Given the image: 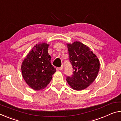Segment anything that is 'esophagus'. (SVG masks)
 I'll return each instance as SVG.
<instances>
[{
  "label": "esophagus",
  "instance_id": "1",
  "mask_svg": "<svg viewBox=\"0 0 121 121\" xmlns=\"http://www.w3.org/2000/svg\"><path fill=\"white\" fill-rule=\"evenodd\" d=\"M63 68H64V66H63V65H62L61 67H57V68H56V70H57V71L61 70Z\"/></svg>",
  "mask_w": 121,
  "mask_h": 121
}]
</instances>
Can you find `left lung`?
I'll list each match as a JSON object with an SVG mask.
<instances>
[{
  "mask_svg": "<svg viewBox=\"0 0 121 121\" xmlns=\"http://www.w3.org/2000/svg\"><path fill=\"white\" fill-rule=\"evenodd\" d=\"M67 47L73 73L71 76H67V81L74 90L85 89L96 78L99 61L89 47L79 41L68 43Z\"/></svg>",
  "mask_w": 121,
  "mask_h": 121,
  "instance_id": "obj_1",
  "label": "left lung"
}]
</instances>
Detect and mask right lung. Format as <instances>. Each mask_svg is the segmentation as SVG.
Returning <instances> with one entry per match:
<instances>
[{
	"label": "right lung",
	"mask_w": 121,
	"mask_h": 121,
	"mask_svg": "<svg viewBox=\"0 0 121 121\" xmlns=\"http://www.w3.org/2000/svg\"><path fill=\"white\" fill-rule=\"evenodd\" d=\"M49 45L36 44L27 55L22 63L23 78L30 87L35 91L45 88L56 72L51 64V57L48 53Z\"/></svg>",
	"instance_id": "obj_1"
}]
</instances>
